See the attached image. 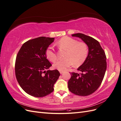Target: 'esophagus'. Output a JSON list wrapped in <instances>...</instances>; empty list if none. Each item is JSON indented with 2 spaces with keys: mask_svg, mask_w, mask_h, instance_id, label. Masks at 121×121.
<instances>
[{
  "mask_svg": "<svg viewBox=\"0 0 121 121\" xmlns=\"http://www.w3.org/2000/svg\"><path fill=\"white\" fill-rule=\"evenodd\" d=\"M63 71H60V74H63Z\"/></svg>",
  "mask_w": 121,
  "mask_h": 121,
  "instance_id": "34e87169",
  "label": "esophagus"
}]
</instances>
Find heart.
<instances>
[{"label":"heart","mask_w":121,"mask_h":121,"mask_svg":"<svg viewBox=\"0 0 121 121\" xmlns=\"http://www.w3.org/2000/svg\"><path fill=\"white\" fill-rule=\"evenodd\" d=\"M60 49L67 50L64 60H58L54 62L53 67L60 71H65L72 65L78 67L82 65L88 55V47L84 42H79L77 40L69 37H64L57 43ZM46 56L51 61L56 59V54L51 48L46 50Z\"/></svg>","instance_id":"1"}]
</instances>
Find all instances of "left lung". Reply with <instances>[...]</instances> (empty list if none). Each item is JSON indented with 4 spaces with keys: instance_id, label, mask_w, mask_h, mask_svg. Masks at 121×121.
Here are the masks:
<instances>
[{
    "instance_id": "8db88e82",
    "label": "left lung",
    "mask_w": 121,
    "mask_h": 121,
    "mask_svg": "<svg viewBox=\"0 0 121 121\" xmlns=\"http://www.w3.org/2000/svg\"><path fill=\"white\" fill-rule=\"evenodd\" d=\"M79 37L88 47V53L83 64L78 68L80 73H71L68 88L79 96H87L100 86L107 69L105 54L99 43L93 38L82 33L72 35Z\"/></svg>"
}]
</instances>
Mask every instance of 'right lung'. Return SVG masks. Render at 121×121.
<instances>
[{"label":"right lung","instance_id":"add662e5","mask_svg":"<svg viewBox=\"0 0 121 121\" xmlns=\"http://www.w3.org/2000/svg\"><path fill=\"white\" fill-rule=\"evenodd\" d=\"M54 38L40 37L28 40L22 46L17 56L15 73L17 81L26 92L42 97L53 92L60 73L57 69L47 70L51 66L46 50Z\"/></svg>","mask_w":121,"mask_h":121}]
</instances>
